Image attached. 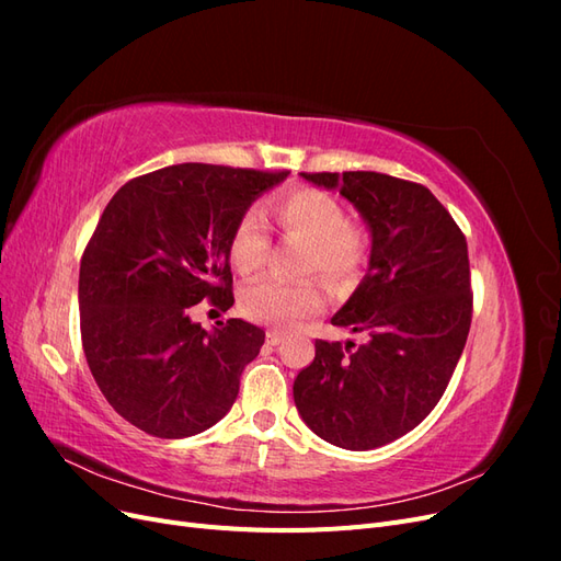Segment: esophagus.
<instances>
[{
    "label": "esophagus",
    "mask_w": 561,
    "mask_h": 561,
    "mask_svg": "<svg viewBox=\"0 0 561 561\" xmlns=\"http://www.w3.org/2000/svg\"><path fill=\"white\" fill-rule=\"evenodd\" d=\"M283 339H285V334L278 332V330H268V332H266V344H268V346H278V344L283 342Z\"/></svg>",
    "instance_id": "esophagus-1"
}]
</instances>
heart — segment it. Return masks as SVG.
Listing matches in <instances>:
<instances>
[{
	"label": "heart",
	"mask_w": 561,
	"mask_h": 561,
	"mask_svg": "<svg viewBox=\"0 0 561 561\" xmlns=\"http://www.w3.org/2000/svg\"><path fill=\"white\" fill-rule=\"evenodd\" d=\"M280 231L304 241L299 274H320L334 285H346L360 274L367 257L363 233L348 225L342 203L325 192L295 190L274 203ZM271 236L260 213H245L229 239V260L243 276H252L266 264ZM325 307V287L316 278L280 283L262 278L241 295V311L254 322L274 328H295Z\"/></svg>",
	"instance_id": "1"
}]
</instances>
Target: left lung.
Returning <instances> with one entry per match:
<instances>
[{
  "instance_id": "1",
  "label": "left lung",
  "mask_w": 561,
  "mask_h": 561,
  "mask_svg": "<svg viewBox=\"0 0 561 561\" xmlns=\"http://www.w3.org/2000/svg\"><path fill=\"white\" fill-rule=\"evenodd\" d=\"M339 190L367 219L369 271L332 325L365 344L316 339L293 386L304 423L330 445L365 451L416 428L443 398L472 320L463 231L426 186L383 173H301Z\"/></svg>"
}]
</instances>
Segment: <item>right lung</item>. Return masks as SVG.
I'll return each instance as SVG.
<instances>
[{"label":"right lung","mask_w":561,"mask_h":561,"mask_svg":"<svg viewBox=\"0 0 561 561\" xmlns=\"http://www.w3.org/2000/svg\"><path fill=\"white\" fill-rule=\"evenodd\" d=\"M287 171L180 163L133 178L100 215L79 268L81 346L116 414L180 439L215 426L239 396L264 330L190 316L198 301L233 307L229 239Z\"/></svg>","instance_id":"obj_1"}]
</instances>
